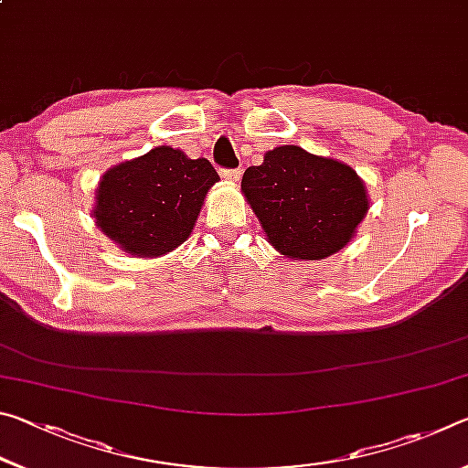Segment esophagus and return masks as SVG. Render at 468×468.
<instances>
[{"label":"esophagus","instance_id":"esophagus-1","mask_svg":"<svg viewBox=\"0 0 468 468\" xmlns=\"http://www.w3.org/2000/svg\"><path fill=\"white\" fill-rule=\"evenodd\" d=\"M220 176H223L227 181H231V184H237V181L241 179V171L239 169H223L220 171Z\"/></svg>","mask_w":468,"mask_h":468}]
</instances>
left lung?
<instances>
[{"instance_id": "8db88e82", "label": "left lung", "mask_w": 468, "mask_h": 468, "mask_svg": "<svg viewBox=\"0 0 468 468\" xmlns=\"http://www.w3.org/2000/svg\"><path fill=\"white\" fill-rule=\"evenodd\" d=\"M268 243L292 260H324L345 248L367 215L363 179L336 158L299 146L268 150L241 179Z\"/></svg>"}]
</instances>
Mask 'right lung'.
Returning a JSON list of instances; mask_svg holds the SVG:
<instances>
[{
  "instance_id": "add662e5",
  "label": "right lung",
  "mask_w": 468,
  "mask_h": 468,
  "mask_svg": "<svg viewBox=\"0 0 468 468\" xmlns=\"http://www.w3.org/2000/svg\"><path fill=\"white\" fill-rule=\"evenodd\" d=\"M217 181L218 173L206 158L156 146L101 177L92 217L125 253L163 256L187 239Z\"/></svg>"
}]
</instances>
